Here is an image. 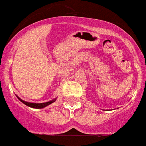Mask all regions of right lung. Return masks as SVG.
Instances as JSON below:
<instances>
[{"label":"right lung","mask_w":146,"mask_h":146,"mask_svg":"<svg viewBox=\"0 0 146 146\" xmlns=\"http://www.w3.org/2000/svg\"><path fill=\"white\" fill-rule=\"evenodd\" d=\"M18 98V97H17ZM18 99L20 100L21 102H23V103L24 104H26V106H30V107H32V108H36V109H41V108H44V107H45V106H47L48 105L50 104H52L53 102H54V101H56V99L53 100V101H48V102H45V103H42V104H35V103H29V102H26V101H23V100L20 99V98H18Z\"/></svg>","instance_id":"1"}]
</instances>
